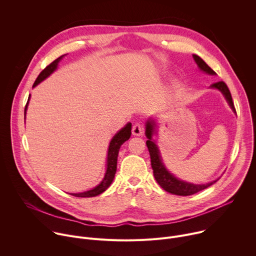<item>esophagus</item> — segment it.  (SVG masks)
Listing matches in <instances>:
<instances>
[{
	"label": "esophagus",
	"instance_id": "34e87169",
	"mask_svg": "<svg viewBox=\"0 0 256 256\" xmlns=\"http://www.w3.org/2000/svg\"><path fill=\"white\" fill-rule=\"evenodd\" d=\"M132 132L134 136H142L144 134V128L140 122H136L132 126Z\"/></svg>",
	"mask_w": 256,
	"mask_h": 256
}]
</instances>
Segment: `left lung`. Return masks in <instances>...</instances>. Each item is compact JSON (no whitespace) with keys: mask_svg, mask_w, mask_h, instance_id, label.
I'll return each mask as SVG.
<instances>
[{"mask_svg":"<svg viewBox=\"0 0 256 256\" xmlns=\"http://www.w3.org/2000/svg\"><path fill=\"white\" fill-rule=\"evenodd\" d=\"M192 56H194L196 64L202 72H206V74H208V75H216V72L198 56L194 54ZM210 88H216L218 90H220L223 93V95L225 96L226 100L228 101L230 107L233 109V112L236 114V109L234 107L232 96H231L230 90H229L228 86L226 85V83L223 81L216 82V83L212 84ZM155 124H156L155 122L151 118L147 122V124H146V132H146V136L148 138V140L146 142V144H147V147H148V150L150 153L151 165H152L154 177L159 184V186L164 190H166L167 192L176 194V196H186L194 194L200 190L208 188V186H210L212 184H214V182H216L218 180V179L214 180L206 184H190V182L180 180V179L176 178L173 174H171L164 166L161 156H160L159 149L153 140V134L155 132Z\"/></svg>","mask_w":256,"mask_h":256,"instance_id":"obj_1","label":"left lung"}]
</instances>
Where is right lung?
Wrapping results in <instances>:
<instances>
[{"instance_id":"1","label":"right lung","mask_w":256,"mask_h":256,"mask_svg":"<svg viewBox=\"0 0 256 256\" xmlns=\"http://www.w3.org/2000/svg\"><path fill=\"white\" fill-rule=\"evenodd\" d=\"M64 56H60V58H58L56 60H54L52 64H50L42 72L38 75V77L36 78L33 87H35L36 85H38L40 82H42L44 80H46L50 75H52V72L56 70L58 64L60 62V60ZM30 99V95L28 97V101L26 103L25 106V110H24V116H26V110H27V105ZM132 134V124L128 122L124 128H122L120 132H118V134H116V136L112 138V140H110V144H109L108 147V153H107V167H106V172L104 175V178L102 179V181L100 184L94 188L93 190H90L88 192H84L81 194H70L74 196L77 198H92V196H96L102 192H104L109 186L112 184V182L114 181L116 172V165H118V151L120 149V146L128 140L130 138Z\"/></svg>"}]
</instances>
